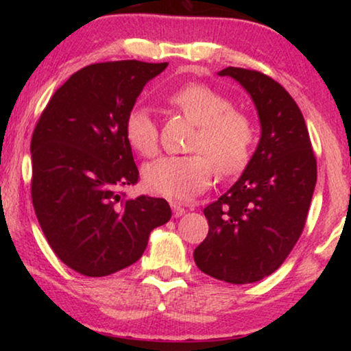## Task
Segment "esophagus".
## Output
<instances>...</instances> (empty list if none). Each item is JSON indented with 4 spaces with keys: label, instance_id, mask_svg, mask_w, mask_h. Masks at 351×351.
<instances>
[{
    "label": "esophagus",
    "instance_id": "34e87169",
    "mask_svg": "<svg viewBox=\"0 0 351 351\" xmlns=\"http://www.w3.org/2000/svg\"><path fill=\"white\" fill-rule=\"evenodd\" d=\"M172 206V215L174 217H180V215L185 214V208L184 206H180V203H171Z\"/></svg>",
    "mask_w": 351,
    "mask_h": 351
}]
</instances>
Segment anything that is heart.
<instances>
[{
	"mask_svg": "<svg viewBox=\"0 0 351 351\" xmlns=\"http://www.w3.org/2000/svg\"><path fill=\"white\" fill-rule=\"evenodd\" d=\"M171 105L196 124L191 155L166 156L143 167V182L153 193L171 199H190L208 189L217 167L220 176L241 171L251 158V118L233 108L230 100L201 83H189L169 97ZM129 145L143 156L160 150V131L147 107H134L124 119Z\"/></svg>",
	"mask_w": 351,
	"mask_h": 351,
	"instance_id": "b5f03b06",
	"label": "heart"
}]
</instances>
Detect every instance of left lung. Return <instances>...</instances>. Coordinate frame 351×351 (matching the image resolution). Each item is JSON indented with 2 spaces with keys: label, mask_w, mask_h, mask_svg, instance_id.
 <instances>
[{
  "label": "left lung",
  "mask_w": 351,
  "mask_h": 351,
  "mask_svg": "<svg viewBox=\"0 0 351 351\" xmlns=\"http://www.w3.org/2000/svg\"><path fill=\"white\" fill-rule=\"evenodd\" d=\"M251 94L262 136L243 176L204 208L209 233L195 263L215 280L246 285L281 267L304 232L316 185V158L295 100L270 76L227 66Z\"/></svg>",
  "instance_id": "1"
}]
</instances>
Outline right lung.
<instances>
[{"label": "right lung", "mask_w": 351, "mask_h": 351, "mask_svg": "<svg viewBox=\"0 0 351 351\" xmlns=\"http://www.w3.org/2000/svg\"><path fill=\"white\" fill-rule=\"evenodd\" d=\"M167 66L102 62L70 76L32 136V201L56 256L84 276H107L142 257L152 230L171 219L166 199L128 198L138 169L124 119Z\"/></svg>", "instance_id": "add662e5"}]
</instances>
